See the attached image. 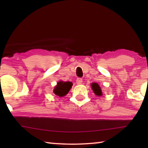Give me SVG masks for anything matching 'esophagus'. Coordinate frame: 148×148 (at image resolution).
Masks as SVG:
<instances>
[{"instance_id":"1","label":"esophagus","mask_w":148,"mask_h":148,"mask_svg":"<svg viewBox=\"0 0 148 148\" xmlns=\"http://www.w3.org/2000/svg\"><path fill=\"white\" fill-rule=\"evenodd\" d=\"M82 82H83V81H82V79L80 78V77H78V78H77V79H76V83H77V84H78V85L82 84Z\"/></svg>"}]
</instances>
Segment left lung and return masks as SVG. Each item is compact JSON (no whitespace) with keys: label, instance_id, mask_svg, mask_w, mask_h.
Listing matches in <instances>:
<instances>
[{"label":"left lung","instance_id":"obj_1","mask_svg":"<svg viewBox=\"0 0 148 148\" xmlns=\"http://www.w3.org/2000/svg\"><path fill=\"white\" fill-rule=\"evenodd\" d=\"M91 87L92 89V91L95 92V94L96 95H98V96H101L102 94V91L99 84L97 83H92L91 84Z\"/></svg>","mask_w":148,"mask_h":148}]
</instances>
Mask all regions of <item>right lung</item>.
<instances>
[{"mask_svg":"<svg viewBox=\"0 0 148 148\" xmlns=\"http://www.w3.org/2000/svg\"><path fill=\"white\" fill-rule=\"evenodd\" d=\"M72 86V83L70 82H59L54 89V93L59 97H63L68 93Z\"/></svg>","mask_w":148,"mask_h":148,"instance_id":"add662e5","label":"right lung"}]
</instances>
